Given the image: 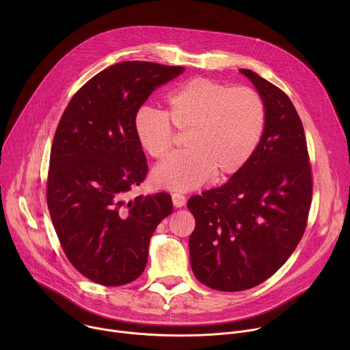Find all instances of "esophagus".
I'll return each mask as SVG.
<instances>
[{
  "label": "esophagus",
  "mask_w": 350,
  "mask_h": 350,
  "mask_svg": "<svg viewBox=\"0 0 350 350\" xmlns=\"http://www.w3.org/2000/svg\"><path fill=\"white\" fill-rule=\"evenodd\" d=\"M172 201L176 208H183L185 205V196L180 192H174L172 193Z\"/></svg>",
  "instance_id": "obj_1"
}]
</instances>
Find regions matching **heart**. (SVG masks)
Segmentation results:
<instances>
[{
	"label": "heart",
	"mask_w": 350,
	"mask_h": 350,
	"mask_svg": "<svg viewBox=\"0 0 350 350\" xmlns=\"http://www.w3.org/2000/svg\"><path fill=\"white\" fill-rule=\"evenodd\" d=\"M187 131L185 152L157 166L152 181L162 188L191 189L213 174L232 176L252 159L266 127V105L258 91L212 79H192L166 96V111L144 105L133 130L137 142L154 159H163L174 131Z\"/></svg>",
	"instance_id": "1"
}]
</instances>
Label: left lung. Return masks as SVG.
Listing matches in <instances>:
<instances>
[{"label":"left lung","mask_w":350,"mask_h":350,"mask_svg":"<svg viewBox=\"0 0 350 350\" xmlns=\"http://www.w3.org/2000/svg\"><path fill=\"white\" fill-rule=\"evenodd\" d=\"M266 105V127L252 159L224 185L189 198L195 217L189 260L206 286L237 292L270 278L308 226L313 178L304 124L288 95L249 69Z\"/></svg>","instance_id":"8db88e82"}]
</instances>
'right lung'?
I'll return each instance as SVG.
<instances>
[{
    "label": "right lung",
    "instance_id": "1",
    "mask_svg": "<svg viewBox=\"0 0 350 350\" xmlns=\"http://www.w3.org/2000/svg\"><path fill=\"white\" fill-rule=\"evenodd\" d=\"M184 72L126 61L90 79L57 127L46 178V204L61 246L88 280L119 286L137 280L158 224L173 212L166 192L127 193L148 173L133 119L158 87Z\"/></svg>",
    "mask_w": 350,
    "mask_h": 350
}]
</instances>
